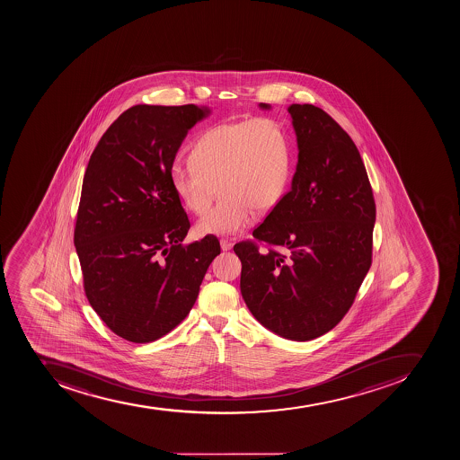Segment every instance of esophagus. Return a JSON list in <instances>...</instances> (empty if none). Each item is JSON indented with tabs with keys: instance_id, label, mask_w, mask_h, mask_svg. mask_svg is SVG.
<instances>
[{
	"instance_id": "34e87169",
	"label": "esophagus",
	"mask_w": 460,
	"mask_h": 460,
	"mask_svg": "<svg viewBox=\"0 0 460 460\" xmlns=\"http://www.w3.org/2000/svg\"><path fill=\"white\" fill-rule=\"evenodd\" d=\"M220 247H222L224 252H228V250H231L232 248V243L231 241L226 240V238H222V240H220Z\"/></svg>"
}]
</instances>
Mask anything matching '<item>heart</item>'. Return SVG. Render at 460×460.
Instances as JSON below:
<instances>
[{"label":"heart","instance_id":"obj_1","mask_svg":"<svg viewBox=\"0 0 460 460\" xmlns=\"http://www.w3.org/2000/svg\"><path fill=\"white\" fill-rule=\"evenodd\" d=\"M191 162H176L171 183L183 208L203 215L219 183L224 199L199 220V235H234L268 212L284 196L291 166L287 130L273 119L220 123L199 135Z\"/></svg>","mask_w":460,"mask_h":460}]
</instances>
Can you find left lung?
I'll list each match as a JSON object with an SVG mask.
<instances>
[{
	"instance_id": "1",
	"label": "left lung",
	"mask_w": 460,
	"mask_h": 460,
	"mask_svg": "<svg viewBox=\"0 0 460 460\" xmlns=\"http://www.w3.org/2000/svg\"><path fill=\"white\" fill-rule=\"evenodd\" d=\"M288 113L300 150L293 185L252 229L254 240L234 252L252 316L281 337L309 341L353 305L372 264L376 206L346 130L312 104H291Z\"/></svg>"
}]
</instances>
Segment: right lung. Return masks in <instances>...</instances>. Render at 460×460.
Returning a JSON list of instances; mask_svg holds the SVG:
<instances>
[{
	"instance_id": "right-lung-1",
	"label": "right lung",
	"mask_w": 460,
	"mask_h": 460,
	"mask_svg": "<svg viewBox=\"0 0 460 460\" xmlns=\"http://www.w3.org/2000/svg\"><path fill=\"white\" fill-rule=\"evenodd\" d=\"M196 104L123 111L98 141L82 182L75 247L86 298L127 341H155L187 317L220 252L191 226L171 183L176 151L208 114Z\"/></svg>"
}]
</instances>
